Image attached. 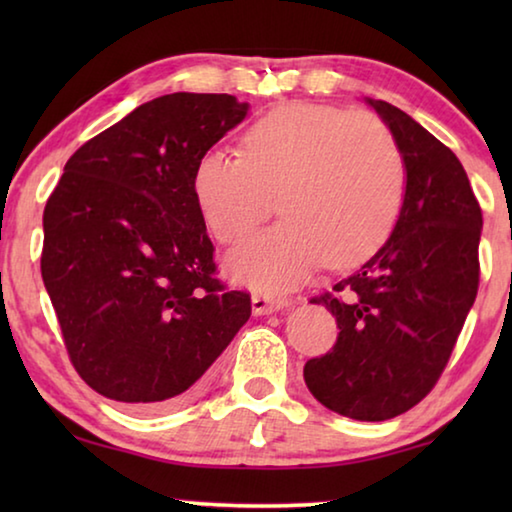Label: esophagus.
<instances>
[{"instance_id":"1","label":"esophagus","mask_w":512,"mask_h":512,"mask_svg":"<svg viewBox=\"0 0 512 512\" xmlns=\"http://www.w3.org/2000/svg\"><path fill=\"white\" fill-rule=\"evenodd\" d=\"M289 305H291V302L287 298L271 296V293H255V296H253V314L255 316L273 314V311H280V309L289 307Z\"/></svg>"}]
</instances>
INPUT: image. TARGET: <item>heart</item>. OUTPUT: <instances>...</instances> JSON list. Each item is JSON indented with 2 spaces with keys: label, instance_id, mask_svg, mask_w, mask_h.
<instances>
[{
  "label": "heart",
  "instance_id": "1",
  "mask_svg": "<svg viewBox=\"0 0 512 512\" xmlns=\"http://www.w3.org/2000/svg\"><path fill=\"white\" fill-rule=\"evenodd\" d=\"M406 169L384 121L325 103L293 101L259 117L244 155L212 149L194 169V198L212 235L239 244L275 210L280 223L228 257L253 289H287L325 262L357 266L391 235Z\"/></svg>",
  "mask_w": 512,
  "mask_h": 512
}]
</instances>
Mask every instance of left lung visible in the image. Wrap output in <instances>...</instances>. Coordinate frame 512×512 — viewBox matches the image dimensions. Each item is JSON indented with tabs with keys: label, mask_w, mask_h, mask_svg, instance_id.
Listing matches in <instances>:
<instances>
[{
	"label": "left lung",
	"mask_w": 512,
	"mask_h": 512,
	"mask_svg": "<svg viewBox=\"0 0 512 512\" xmlns=\"http://www.w3.org/2000/svg\"><path fill=\"white\" fill-rule=\"evenodd\" d=\"M366 103L402 151L404 201L386 244L311 300L341 332L332 352L305 363V384L329 411L381 422L418 404L452 357L479 289L483 216L443 142L391 103Z\"/></svg>",
	"instance_id": "8db88e82"
}]
</instances>
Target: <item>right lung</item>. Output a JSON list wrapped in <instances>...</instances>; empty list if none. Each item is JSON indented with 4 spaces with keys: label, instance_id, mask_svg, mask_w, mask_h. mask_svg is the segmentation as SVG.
<instances>
[{
    "label": "right lung",
    "instance_id": "obj_1",
    "mask_svg": "<svg viewBox=\"0 0 512 512\" xmlns=\"http://www.w3.org/2000/svg\"><path fill=\"white\" fill-rule=\"evenodd\" d=\"M230 94H164L65 164L42 228V280L76 372L108 400L155 411L192 400L250 318L216 280L194 198L205 151L246 119Z\"/></svg>",
    "mask_w": 512,
    "mask_h": 512
}]
</instances>
